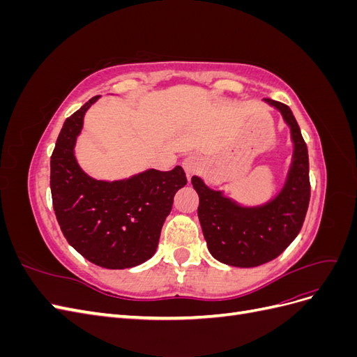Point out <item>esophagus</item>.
Returning <instances> with one entry per match:
<instances>
[{
	"instance_id": "obj_1",
	"label": "esophagus",
	"mask_w": 357,
	"mask_h": 357,
	"mask_svg": "<svg viewBox=\"0 0 357 357\" xmlns=\"http://www.w3.org/2000/svg\"><path fill=\"white\" fill-rule=\"evenodd\" d=\"M181 165H183V169L186 171L188 177H190V176L197 174V172H199V171H201V168H202V165H204V162H202V159H201L199 156H197V155H190V156H188V158L183 159Z\"/></svg>"
}]
</instances>
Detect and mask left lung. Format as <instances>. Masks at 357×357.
I'll return each instance as SVG.
<instances>
[{
  "label": "left lung",
  "instance_id": "1",
  "mask_svg": "<svg viewBox=\"0 0 357 357\" xmlns=\"http://www.w3.org/2000/svg\"><path fill=\"white\" fill-rule=\"evenodd\" d=\"M282 114L294 144L283 186L275 195L257 205H244L214 190L198 176L192 177L199 197L198 218L208 252L219 262L253 268L273 261L296 238L310 202L308 150L296 119L287 105L265 98Z\"/></svg>",
  "mask_w": 357,
  "mask_h": 357
}]
</instances>
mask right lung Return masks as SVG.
<instances>
[{
	"mask_svg": "<svg viewBox=\"0 0 357 357\" xmlns=\"http://www.w3.org/2000/svg\"><path fill=\"white\" fill-rule=\"evenodd\" d=\"M100 98L93 96L63 122L50 158L53 210L74 250L98 266L125 269L155 255L176 192L188 180L180 165L117 180L91 177L75 158V144L86 112Z\"/></svg>",
	"mask_w": 357,
	"mask_h": 357,
	"instance_id": "right-lung-1",
	"label": "right lung"
}]
</instances>
